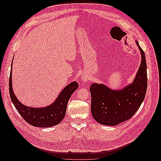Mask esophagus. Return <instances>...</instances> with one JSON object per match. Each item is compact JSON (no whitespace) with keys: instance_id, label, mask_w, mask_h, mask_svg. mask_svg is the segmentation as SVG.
I'll return each mask as SVG.
<instances>
[{"instance_id":"1","label":"esophagus","mask_w":161,"mask_h":161,"mask_svg":"<svg viewBox=\"0 0 161 161\" xmlns=\"http://www.w3.org/2000/svg\"><path fill=\"white\" fill-rule=\"evenodd\" d=\"M83 81H84L85 82H87V79H86V78H85V79H83Z\"/></svg>"}]
</instances>
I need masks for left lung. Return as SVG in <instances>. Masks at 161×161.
I'll return each instance as SVG.
<instances>
[{"label": "left lung", "instance_id": "1", "mask_svg": "<svg viewBox=\"0 0 161 161\" xmlns=\"http://www.w3.org/2000/svg\"><path fill=\"white\" fill-rule=\"evenodd\" d=\"M142 61L134 81L120 90H112L103 84L92 83L91 110L100 124L116 125L130 119L142 104L147 89V62L138 41Z\"/></svg>", "mask_w": 161, "mask_h": 161}]
</instances>
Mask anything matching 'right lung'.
I'll use <instances>...</instances> for the list:
<instances>
[{
    "label": "right lung",
    "instance_id": "right-lung-1",
    "mask_svg": "<svg viewBox=\"0 0 161 161\" xmlns=\"http://www.w3.org/2000/svg\"><path fill=\"white\" fill-rule=\"evenodd\" d=\"M13 64V62H12ZM12 66L9 76V94L14 106L19 114L30 125L39 128H49L54 126L64 119L68 102L72 94L79 87L74 81L63 89L53 103L45 108H34L24 105L19 101L13 92L12 87Z\"/></svg>",
    "mask_w": 161,
    "mask_h": 161
}]
</instances>
